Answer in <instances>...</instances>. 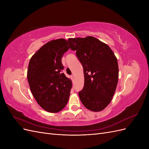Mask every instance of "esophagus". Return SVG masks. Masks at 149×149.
<instances>
[{
	"mask_svg": "<svg viewBox=\"0 0 149 149\" xmlns=\"http://www.w3.org/2000/svg\"><path fill=\"white\" fill-rule=\"evenodd\" d=\"M71 80H72V81H73V80H74V76L72 75V76H71Z\"/></svg>",
	"mask_w": 149,
	"mask_h": 149,
	"instance_id": "esophagus-1",
	"label": "esophagus"
}]
</instances>
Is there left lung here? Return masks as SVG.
<instances>
[{
	"label": "left lung",
	"instance_id": "left-lung-1",
	"mask_svg": "<svg viewBox=\"0 0 149 149\" xmlns=\"http://www.w3.org/2000/svg\"><path fill=\"white\" fill-rule=\"evenodd\" d=\"M68 42L83 67L84 84L79 92L80 100L88 109L101 111L111 102L118 84L117 58L107 44L91 36L70 38Z\"/></svg>",
	"mask_w": 149,
	"mask_h": 149
}]
</instances>
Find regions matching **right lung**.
I'll list each match as a JSON object with an SVG mask.
<instances>
[{"label": "right lung", "mask_w": 149, "mask_h": 149, "mask_svg": "<svg viewBox=\"0 0 149 149\" xmlns=\"http://www.w3.org/2000/svg\"><path fill=\"white\" fill-rule=\"evenodd\" d=\"M70 47L64 38L53 40L40 48L29 61L27 79L35 100L44 110L55 113L66 106L71 80L62 73L61 58Z\"/></svg>", "instance_id": "obj_1"}]
</instances>
